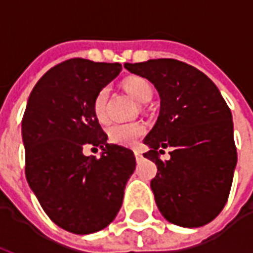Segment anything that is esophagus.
<instances>
[{
	"instance_id": "1",
	"label": "esophagus",
	"mask_w": 253,
	"mask_h": 253,
	"mask_svg": "<svg viewBox=\"0 0 253 253\" xmlns=\"http://www.w3.org/2000/svg\"><path fill=\"white\" fill-rule=\"evenodd\" d=\"M134 156H135V160H137V161H141V160L143 159L142 153H141L139 150H134Z\"/></svg>"
}]
</instances>
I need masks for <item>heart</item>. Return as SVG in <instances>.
<instances>
[{"label": "heart", "mask_w": 253, "mask_h": 253, "mask_svg": "<svg viewBox=\"0 0 253 253\" xmlns=\"http://www.w3.org/2000/svg\"><path fill=\"white\" fill-rule=\"evenodd\" d=\"M125 89L131 94L138 103H148L152 99L153 89L150 84L139 77H131L125 81ZM107 100H108V88H103L96 94L93 100V115L99 123L108 122V111H107ZM146 132V127L142 123H116L108 127L107 135L108 141L119 146H134L138 139Z\"/></svg>", "instance_id": "heart-1"}]
</instances>
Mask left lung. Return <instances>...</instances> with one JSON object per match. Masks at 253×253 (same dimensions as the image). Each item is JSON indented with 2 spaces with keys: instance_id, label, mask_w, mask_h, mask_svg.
<instances>
[{
  "instance_id": "left-lung-1",
  "label": "left lung",
  "mask_w": 253,
  "mask_h": 253,
  "mask_svg": "<svg viewBox=\"0 0 253 253\" xmlns=\"http://www.w3.org/2000/svg\"><path fill=\"white\" fill-rule=\"evenodd\" d=\"M160 94V115L143 139V153L157 165L150 181L157 207L169 222L199 228L228 202L237 164L233 121L222 94L206 74L176 59L126 63ZM172 147L171 159L159 153Z\"/></svg>"
}]
</instances>
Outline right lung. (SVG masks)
Wrapping results in <instances>:
<instances>
[{
	"mask_svg": "<svg viewBox=\"0 0 253 253\" xmlns=\"http://www.w3.org/2000/svg\"><path fill=\"white\" fill-rule=\"evenodd\" d=\"M121 70V63L67 59L36 83L27 103L25 177L50 219L72 233L108 226L135 169L132 150L107 142L92 108ZM88 146L103 150L100 159L83 154Z\"/></svg>",
	"mask_w": 253,
	"mask_h": 253,
	"instance_id": "obj_1",
	"label": "right lung"
}]
</instances>
